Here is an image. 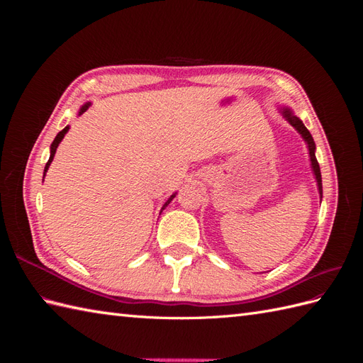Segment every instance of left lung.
Segmentation results:
<instances>
[{
  "label": "left lung",
  "instance_id": "obj_1",
  "mask_svg": "<svg viewBox=\"0 0 363 363\" xmlns=\"http://www.w3.org/2000/svg\"><path fill=\"white\" fill-rule=\"evenodd\" d=\"M277 111L281 113V116L288 121V123L298 131L301 135L303 140L306 142L307 150H309V157H311V167H312V172L315 175V180H316V186H318V192H320V199L323 200V180H321V171H320V164H318L316 156H315V151H316V145H315V140L311 135V131L306 128V125L303 124V121L295 116L294 111L288 106H279Z\"/></svg>",
  "mask_w": 363,
  "mask_h": 363
}]
</instances>
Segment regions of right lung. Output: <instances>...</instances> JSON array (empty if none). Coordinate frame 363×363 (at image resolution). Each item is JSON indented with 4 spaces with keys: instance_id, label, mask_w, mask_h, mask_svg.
I'll return each instance as SVG.
<instances>
[{
    "instance_id": "1",
    "label": "right lung",
    "mask_w": 363,
    "mask_h": 363,
    "mask_svg": "<svg viewBox=\"0 0 363 363\" xmlns=\"http://www.w3.org/2000/svg\"><path fill=\"white\" fill-rule=\"evenodd\" d=\"M89 106H91V103H86V104H83V106L80 107V111H79V116H80V115H83V113L87 111V108H89ZM68 130H69V125H67V127H65L62 131H59V135H57L56 138H54L52 144H51V147H50V159H48V162H47V164H45V169H43V179H45V174H47V171H48V168H50V164H51V162H52V159H54V155H56V150H57L59 144H60V142H62V139L65 138V135L68 133ZM175 195H177V192L172 194V195L169 196V199L167 200V203L163 204L162 211H163V208L167 207V206H168V204L172 201V199H174Z\"/></svg>"
}]
</instances>
